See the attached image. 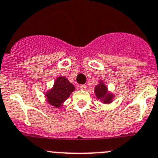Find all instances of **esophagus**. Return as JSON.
<instances>
[{
	"label": "esophagus",
	"mask_w": 158,
	"mask_h": 158,
	"mask_svg": "<svg viewBox=\"0 0 158 158\" xmlns=\"http://www.w3.org/2000/svg\"><path fill=\"white\" fill-rule=\"evenodd\" d=\"M79 88H80V89H82V90H86V86H85V85H80Z\"/></svg>",
	"instance_id": "obj_1"
}]
</instances>
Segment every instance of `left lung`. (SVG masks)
<instances>
[{
  "label": "left lung",
  "instance_id": "obj_1",
  "mask_svg": "<svg viewBox=\"0 0 158 158\" xmlns=\"http://www.w3.org/2000/svg\"><path fill=\"white\" fill-rule=\"evenodd\" d=\"M94 94L97 98L104 104H110L114 98V94L109 91L108 87L102 80L99 81L98 84L95 86Z\"/></svg>",
  "mask_w": 158,
  "mask_h": 158
}]
</instances>
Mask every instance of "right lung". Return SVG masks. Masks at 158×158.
Segmentation results:
<instances>
[{
  "label": "right lung",
  "instance_id": "1",
  "mask_svg": "<svg viewBox=\"0 0 158 158\" xmlns=\"http://www.w3.org/2000/svg\"><path fill=\"white\" fill-rule=\"evenodd\" d=\"M75 90V86L64 76H59L51 89L45 93L46 102L56 108L63 106L64 102Z\"/></svg>",
  "mask_w": 158,
  "mask_h": 158
}]
</instances>
